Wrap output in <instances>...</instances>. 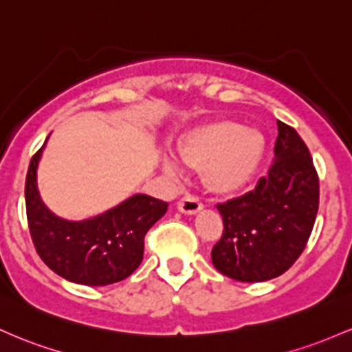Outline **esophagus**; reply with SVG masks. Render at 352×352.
<instances>
[{
	"mask_svg": "<svg viewBox=\"0 0 352 352\" xmlns=\"http://www.w3.org/2000/svg\"><path fill=\"white\" fill-rule=\"evenodd\" d=\"M177 209H179L181 212H184V214H196L197 211L203 209V204H201V201L197 199L196 196L186 195L179 199V203H177Z\"/></svg>",
	"mask_w": 352,
	"mask_h": 352,
	"instance_id": "1",
	"label": "esophagus"
}]
</instances>
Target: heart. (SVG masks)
<instances>
[{"label":"heart","instance_id":"heart-1","mask_svg":"<svg viewBox=\"0 0 352 352\" xmlns=\"http://www.w3.org/2000/svg\"><path fill=\"white\" fill-rule=\"evenodd\" d=\"M264 136L258 129L243 128L234 121H216L195 129L177 144L176 157L188 168L203 166L204 183L216 192L243 188L258 169L264 153ZM164 171L176 175L171 161Z\"/></svg>","mask_w":352,"mask_h":352}]
</instances>
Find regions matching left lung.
<instances>
[{
	"mask_svg": "<svg viewBox=\"0 0 352 352\" xmlns=\"http://www.w3.org/2000/svg\"><path fill=\"white\" fill-rule=\"evenodd\" d=\"M223 236L214 267L241 283L286 272L301 256L319 208V179L309 149L294 128L278 121L274 163L252 191L218 204Z\"/></svg>",
	"mask_w": 352,
	"mask_h": 352,
	"instance_id": "left-lung-1",
	"label": "left lung"
}]
</instances>
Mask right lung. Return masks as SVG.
I'll return each mask as SVG.
<instances>
[{"mask_svg":"<svg viewBox=\"0 0 352 352\" xmlns=\"http://www.w3.org/2000/svg\"><path fill=\"white\" fill-rule=\"evenodd\" d=\"M45 144L31 157L25 186L28 224L39 258L71 283L108 286L123 281L143 261L146 232L163 218L168 203L148 195H134L94 218H58L38 191L36 171Z\"/></svg>","mask_w":352,"mask_h":352,"instance_id":"right-lung-1","label":"right lung"}]
</instances>
